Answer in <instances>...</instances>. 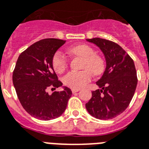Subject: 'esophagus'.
Instances as JSON below:
<instances>
[{
    "instance_id": "obj_1",
    "label": "esophagus",
    "mask_w": 149,
    "mask_h": 149,
    "mask_svg": "<svg viewBox=\"0 0 149 149\" xmlns=\"http://www.w3.org/2000/svg\"><path fill=\"white\" fill-rule=\"evenodd\" d=\"M80 90L79 89H72V93H77V92H79Z\"/></svg>"
}]
</instances>
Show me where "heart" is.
I'll return each mask as SVG.
<instances>
[{"label":"heart","mask_w":149,"mask_h":149,"mask_svg":"<svg viewBox=\"0 0 149 149\" xmlns=\"http://www.w3.org/2000/svg\"><path fill=\"white\" fill-rule=\"evenodd\" d=\"M71 54L83 58V69L79 72H70L63 77V81L66 86L80 89L91 79V72L95 76L101 74L104 70V62L100 56L95 55L93 49L86 44H79L69 49ZM52 66L58 73L63 72L67 66V60L61 52L57 51L52 58Z\"/></svg>","instance_id":"b5f03b06"}]
</instances>
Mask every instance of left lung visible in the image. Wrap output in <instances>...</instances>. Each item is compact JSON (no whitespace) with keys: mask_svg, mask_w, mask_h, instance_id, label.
<instances>
[{"mask_svg":"<svg viewBox=\"0 0 149 149\" xmlns=\"http://www.w3.org/2000/svg\"><path fill=\"white\" fill-rule=\"evenodd\" d=\"M97 46L106 60V69L96 82L100 89L92 92L86 108L92 116L111 119L123 113L129 106L137 86L135 63L129 54L117 43L95 37L86 39Z\"/></svg>","mask_w":149,"mask_h":149,"instance_id":"1","label":"left lung"}]
</instances>
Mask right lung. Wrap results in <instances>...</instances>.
<instances>
[{"label": "right lung", "mask_w": 149, "mask_h": 149, "mask_svg": "<svg viewBox=\"0 0 149 149\" xmlns=\"http://www.w3.org/2000/svg\"><path fill=\"white\" fill-rule=\"evenodd\" d=\"M65 43L66 40L55 38L37 41L20 54L13 72V84L23 108L40 120L60 116L72 95L66 86L51 95L47 93L49 88L63 86L53 68L52 58Z\"/></svg>", "instance_id": "1"}]
</instances>
